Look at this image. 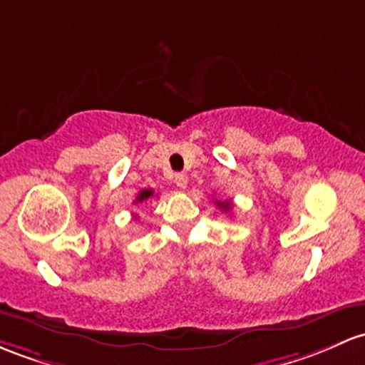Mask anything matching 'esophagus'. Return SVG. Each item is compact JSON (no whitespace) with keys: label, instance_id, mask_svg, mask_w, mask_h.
<instances>
[{"label":"esophagus","instance_id":"esophagus-1","mask_svg":"<svg viewBox=\"0 0 365 365\" xmlns=\"http://www.w3.org/2000/svg\"><path fill=\"white\" fill-rule=\"evenodd\" d=\"M175 183L178 189H185L187 183H189V178H187L185 173H178V175H175Z\"/></svg>","mask_w":365,"mask_h":365}]
</instances>
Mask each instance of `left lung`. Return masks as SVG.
<instances>
[{"label":"left lung","mask_w":365,"mask_h":365,"mask_svg":"<svg viewBox=\"0 0 365 365\" xmlns=\"http://www.w3.org/2000/svg\"><path fill=\"white\" fill-rule=\"evenodd\" d=\"M216 204H218V207H222V210H225V211L230 210V207H232V204L227 202V201H225V202H220V201H218Z\"/></svg>","instance_id":"1"}]
</instances>
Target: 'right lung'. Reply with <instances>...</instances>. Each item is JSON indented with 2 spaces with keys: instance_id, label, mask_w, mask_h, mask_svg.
I'll return each mask as SVG.
<instances>
[{
  "instance_id": "right-lung-1",
  "label": "right lung",
  "mask_w": 365,
  "mask_h": 365,
  "mask_svg": "<svg viewBox=\"0 0 365 365\" xmlns=\"http://www.w3.org/2000/svg\"><path fill=\"white\" fill-rule=\"evenodd\" d=\"M152 195H154V192H152V190H147V189L140 190V194H138L137 201H135V202H143V201H147V199L152 197Z\"/></svg>"
}]
</instances>
